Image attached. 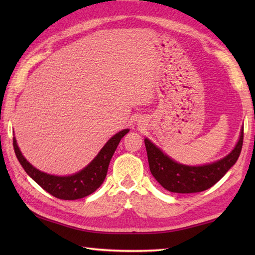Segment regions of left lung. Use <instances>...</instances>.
Wrapping results in <instances>:
<instances>
[{"label": "left lung", "instance_id": "obj_1", "mask_svg": "<svg viewBox=\"0 0 255 255\" xmlns=\"http://www.w3.org/2000/svg\"><path fill=\"white\" fill-rule=\"evenodd\" d=\"M150 171L166 191L178 194H191L206 191L217 183L241 153L243 130L236 148L226 158L203 166H187L170 159L148 139H144Z\"/></svg>", "mask_w": 255, "mask_h": 255}]
</instances>
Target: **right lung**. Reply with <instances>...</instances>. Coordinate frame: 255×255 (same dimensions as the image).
<instances>
[{
  "label": "right lung",
  "mask_w": 255,
  "mask_h": 255,
  "mask_svg": "<svg viewBox=\"0 0 255 255\" xmlns=\"http://www.w3.org/2000/svg\"><path fill=\"white\" fill-rule=\"evenodd\" d=\"M128 131V129H125L116 133L108 140L96 158L85 169L71 176H53L38 171L21 155L15 138H13V147L23 169L38 185L59 199L73 200L89 196L102 185L106 177L112 156L119 141Z\"/></svg>",
  "instance_id": "obj_1"
}]
</instances>
